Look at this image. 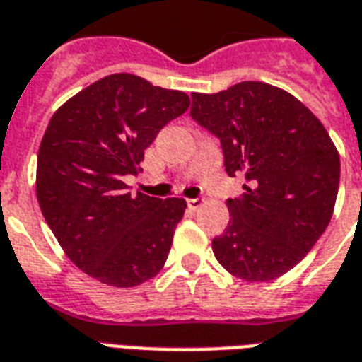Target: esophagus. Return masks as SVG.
Returning a JSON list of instances; mask_svg holds the SVG:
<instances>
[{"mask_svg":"<svg viewBox=\"0 0 362 362\" xmlns=\"http://www.w3.org/2000/svg\"><path fill=\"white\" fill-rule=\"evenodd\" d=\"M202 204H204L202 198H189V200H187V206H189V209H192V211H196Z\"/></svg>","mask_w":362,"mask_h":362,"instance_id":"1","label":"esophagus"}]
</instances>
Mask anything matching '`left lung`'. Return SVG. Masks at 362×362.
<instances>
[{
  "mask_svg": "<svg viewBox=\"0 0 362 362\" xmlns=\"http://www.w3.org/2000/svg\"><path fill=\"white\" fill-rule=\"evenodd\" d=\"M190 117L221 139L226 173L245 177L226 200L230 223L213 238L215 259L243 281L287 274L334 211L340 156L329 132L300 100L260 81L192 92Z\"/></svg>",
  "mask_w": 362,
  "mask_h": 362,
  "instance_id": "obj_1",
  "label": "left lung"
}]
</instances>
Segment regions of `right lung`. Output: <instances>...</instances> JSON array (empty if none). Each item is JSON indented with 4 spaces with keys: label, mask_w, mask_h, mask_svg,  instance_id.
Returning <instances> with one entry per match:
<instances>
[{
    "label": "right lung",
    "mask_w": 362,
    "mask_h": 362,
    "mask_svg": "<svg viewBox=\"0 0 362 362\" xmlns=\"http://www.w3.org/2000/svg\"><path fill=\"white\" fill-rule=\"evenodd\" d=\"M190 105L181 90L113 74L69 98L52 115L37 155V202L77 268L111 287H136L162 270L183 198L132 196L143 151Z\"/></svg>",
    "instance_id": "right-lung-1"
}]
</instances>
